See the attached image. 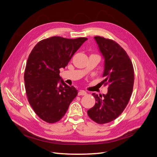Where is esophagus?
<instances>
[{"label": "esophagus", "mask_w": 157, "mask_h": 157, "mask_svg": "<svg viewBox=\"0 0 157 157\" xmlns=\"http://www.w3.org/2000/svg\"><path fill=\"white\" fill-rule=\"evenodd\" d=\"M87 94V92L86 91H84V90H80L78 93V96H85V95Z\"/></svg>", "instance_id": "34e87169"}]
</instances>
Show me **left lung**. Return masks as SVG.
I'll return each mask as SVG.
<instances>
[{
	"label": "left lung",
	"instance_id": "left-lung-1",
	"mask_svg": "<svg viewBox=\"0 0 157 157\" xmlns=\"http://www.w3.org/2000/svg\"><path fill=\"white\" fill-rule=\"evenodd\" d=\"M94 39L105 58L103 77L108 91L99 96L92 94L96 102L87 113L93 121L103 124L115 120L127 106L133 91L134 71L129 56L117 42L99 36Z\"/></svg>",
	"mask_w": 157,
	"mask_h": 157
}]
</instances>
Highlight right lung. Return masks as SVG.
<instances>
[{
    "label": "right lung",
    "instance_id": "1",
    "mask_svg": "<svg viewBox=\"0 0 157 157\" xmlns=\"http://www.w3.org/2000/svg\"><path fill=\"white\" fill-rule=\"evenodd\" d=\"M87 39L52 36L38 42L30 53L24 73L26 94L31 107L44 121L61 119L77 96V90L61 78L59 69L67 65Z\"/></svg>",
    "mask_w": 157,
    "mask_h": 157
}]
</instances>
